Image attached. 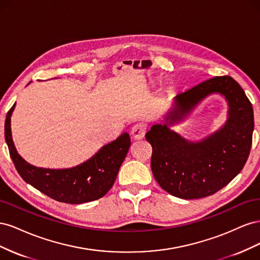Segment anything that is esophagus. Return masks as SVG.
Listing matches in <instances>:
<instances>
[{
	"mask_svg": "<svg viewBox=\"0 0 260 260\" xmlns=\"http://www.w3.org/2000/svg\"><path fill=\"white\" fill-rule=\"evenodd\" d=\"M146 124L143 123V122H140V123H137L132 127V130H131V135H132V138L136 139V140H141L143 139L145 137V133H146Z\"/></svg>",
	"mask_w": 260,
	"mask_h": 260,
	"instance_id": "esophagus-1",
	"label": "esophagus"
}]
</instances>
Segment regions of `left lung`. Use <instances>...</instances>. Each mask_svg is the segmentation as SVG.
<instances>
[{"label":"left lung","instance_id":"obj_1","mask_svg":"<svg viewBox=\"0 0 260 260\" xmlns=\"http://www.w3.org/2000/svg\"><path fill=\"white\" fill-rule=\"evenodd\" d=\"M211 93H220L228 104L227 120L221 127L199 141L187 140L171 129ZM253 131V107L230 76L214 77L179 93L161 122L153 124L145 135L153 147L154 178L165 191L180 199L212 195L243 169Z\"/></svg>","mask_w":260,"mask_h":260}]
</instances>
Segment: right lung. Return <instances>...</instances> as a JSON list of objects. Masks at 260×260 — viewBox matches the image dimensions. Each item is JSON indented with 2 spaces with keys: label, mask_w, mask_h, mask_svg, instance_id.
I'll list each match as a JSON object with an SVG mask.
<instances>
[{
  "label": "right lung",
  "mask_w": 260,
  "mask_h": 260,
  "mask_svg": "<svg viewBox=\"0 0 260 260\" xmlns=\"http://www.w3.org/2000/svg\"><path fill=\"white\" fill-rule=\"evenodd\" d=\"M15 103L6 115L5 141L11 158L20 177L51 199L67 204L99 200L111 190L131 145L127 132L102 146L88 160L65 169L40 168L27 162L18 154L12 138L11 117Z\"/></svg>",
  "instance_id": "obj_1"
}]
</instances>
